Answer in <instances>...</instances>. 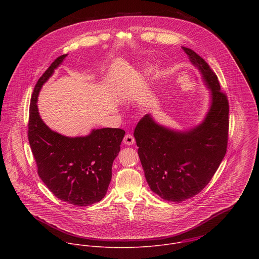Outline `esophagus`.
Here are the masks:
<instances>
[{"label":"esophagus","instance_id":"obj_1","mask_svg":"<svg viewBox=\"0 0 259 259\" xmlns=\"http://www.w3.org/2000/svg\"><path fill=\"white\" fill-rule=\"evenodd\" d=\"M123 143H124V145H126V146H132V145L135 144V138H134L132 135L127 134V135H125L124 138H123Z\"/></svg>","mask_w":259,"mask_h":259}]
</instances>
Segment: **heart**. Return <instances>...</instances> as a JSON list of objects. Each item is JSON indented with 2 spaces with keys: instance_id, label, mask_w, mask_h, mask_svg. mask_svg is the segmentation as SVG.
<instances>
[{
  "instance_id": "b5f03b06",
  "label": "heart",
  "mask_w": 259,
  "mask_h": 259,
  "mask_svg": "<svg viewBox=\"0 0 259 259\" xmlns=\"http://www.w3.org/2000/svg\"><path fill=\"white\" fill-rule=\"evenodd\" d=\"M159 74H160V73H159ZM146 107H147V105H146Z\"/></svg>"
}]
</instances>
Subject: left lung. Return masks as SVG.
Here are the masks:
<instances>
[{
  "mask_svg": "<svg viewBox=\"0 0 259 259\" xmlns=\"http://www.w3.org/2000/svg\"><path fill=\"white\" fill-rule=\"evenodd\" d=\"M183 50L210 90L211 104L203 121L187 132H178L146 114L134 134L150 189L175 202L193 197L210 182L225 155L229 126L228 100L218 75L194 51Z\"/></svg>",
  "mask_w": 259,
  "mask_h": 259,
  "instance_id": "left-lung-1",
  "label": "left lung"
}]
</instances>
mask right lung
<instances>
[{
	"instance_id": "1",
	"label": "right lung",
	"mask_w": 259,
	"mask_h": 259,
	"mask_svg": "<svg viewBox=\"0 0 259 259\" xmlns=\"http://www.w3.org/2000/svg\"><path fill=\"white\" fill-rule=\"evenodd\" d=\"M68 55L57 58L38 78L31 99L28 139L37 175L59 199L77 206L101 201L111 180V166L125 132L105 127L89 136L69 138L52 131L40 118L37 96L41 85Z\"/></svg>"
}]
</instances>
